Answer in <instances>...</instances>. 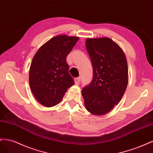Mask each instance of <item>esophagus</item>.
Returning <instances> with one entry per match:
<instances>
[{
	"label": "esophagus",
	"mask_w": 153,
	"mask_h": 153,
	"mask_svg": "<svg viewBox=\"0 0 153 153\" xmlns=\"http://www.w3.org/2000/svg\"><path fill=\"white\" fill-rule=\"evenodd\" d=\"M74 81H75V83H76V85L79 84V82H80V81H81V77L75 78V79H74Z\"/></svg>",
	"instance_id": "1"
}]
</instances>
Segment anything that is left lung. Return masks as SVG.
<instances>
[{"label":"left lung","instance_id":"8db88e82","mask_svg":"<svg viewBox=\"0 0 153 153\" xmlns=\"http://www.w3.org/2000/svg\"><path fill=\"white\" fill-rule=\"evenodd\" d=\"M86 48L93 68V79L82 90L87 110L103 115L120 102L128 83L124 52L110 38H87Z\"/></svg>","mask_w":153,"mask_h":153}]
</instances>
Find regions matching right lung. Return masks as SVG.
<instances>
[{
  "mask_svg": "<svg viewBox=\"0 0 153 153\" xmlns=\"http://www.w3.org/2000/svg\"><path fill=\"white\" fill-rule=\"evenodd\" d=\"M59 35L43 44L34 55L29 70V85L37 101L52 107L60 102L74 81L68 73L67 55L79 40Z\"/></svg>",
  "mask_w": 153,
  "mask_h": 153,
  "instance_id": "add662e5",
  "label": "right lung"
}]
</instances>
